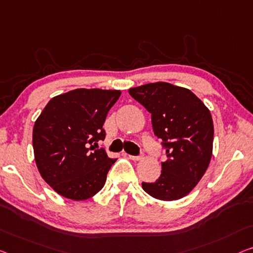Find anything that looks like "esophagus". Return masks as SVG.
Listing matches in <instances>:
<instances>
[{
	"label": "esophagus",
	"instance_id": "obj_1",
	"mask_svg": "<svg viewBox=\"0 0 253 253\" xmlns=\"http://www.w3.org/2000/svg\"><path fill=\"white\" fill-rule=\"evenodd\" d=\"M126 156H128V158L131 160H141L142 159V156H130V154H126Z\"/></svg>",
	"mask_w": 253,
	"mask_h": 253
}]
</instances>
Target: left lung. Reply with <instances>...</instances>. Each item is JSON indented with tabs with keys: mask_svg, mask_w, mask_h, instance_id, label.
Here are the masks:
<instances>
[{
	"mask_svg": "<svg viewBox=\"0 0 253 253\" xmlns=\"http://www.w3.org/2000/svg\"><path fill=\"white\" fill-rule=\"evenodd\" d=\"M128 93L151 114L153 133L167 154L159 178L143 182V190L164 201L185 197L202 178L212 154L210 111L190 89L169 83H151Z\"/></svg>",
	"mask_w": 253,
	"mask_h": 253,
	"instance_id": "1",
	"label": "left lung"
}]
</instances>
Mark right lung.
<instances>
[{"instance_id":"add662e5","label":"right lung","mask_w":253,"mask_h":253,"mask_svg":"<svg viewBox=\"0 0 253 253\" xmlns=\"http://www.w3.org/2000/svg\"><path fill=\"white\" fill-rule=\"evenodd\" d=\"M120 90L77 88L50 100L35 122L33 148L43 179L67 199L81 201L103 187L117 159L97 142L105 138L103 124Z\"/></svg>"}]
</instances>
